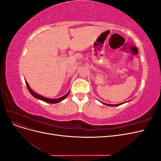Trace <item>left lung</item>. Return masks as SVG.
<instances>
[{
	"mask_svg": "<svg viewBox=\"0 0 161 161\" xmlns=\"http://www.w3.org/2000/svg\"><path fill=\"white\" fill-rule=\"evenodd\" d=\"M104 105H108V106H118V105H120L121 104H123L124 103H119V104H116V105H111V104H107V103H103Z\"/></svg>",
	"mask_w": 161,
	"mask_h": 161,
	"instance_id": "1",
	"label": "left lung"
}]
</instances>
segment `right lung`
I'll use <instances>...</instances> for the list:
<instances>
[{
  "mask_svg": "<svg viewBox=\"0 0 161 161\" xmlns=\"http://www.w3.org/2000/svg\"><path fill=\"white\" fill-rule=\"evenodd\" d=\"M25 83H26V85H27V89H28L29 91H30V93H31L34 97H36V98H37V99L42 100V101H43L46 102V103H58V102H60V101H62L63 99H64L66 98V97L68 95H69V92H70V91H69L66 95H65L64 96H63L62 97H60V98L53 99H48V98H46V97H42V96H41V95H38V94L36 93L35 92L31 90V89L30 88V86H29V85H28V83H27V82H25Z\"/></svg>",
  "mask_w": 161,
  "mask_h": 161,
  "instance_id": "right-lung-1",
  "label": "right lung"
}]
</instances>
